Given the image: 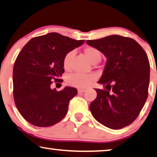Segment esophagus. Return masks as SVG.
Instances as JSON below:
<instances>
[{
	"label": "esophagus",
	"mask_w": 157,
	"mask_h": 157,
	"mask_svg": "<svg viewBox=\"0 0 157 157\" xmlns=\"http://www.w3.org/2000/svg\"><path fill=\"white\" fill-rule=\"evenodd\" d=\"M85 92V90H82V89L78 90V93H83V92Z\"/></svg>",
	"instance_id": "1"
}]
</instances>
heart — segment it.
I'll use <instances>...</instances> for the list:
<instances>
[{
  "mask_svg": "<svg viewBox=\"0 0 157 157\" xmlns=\"http://www.w3.org/2000/svg\"><path fill=\"white\" fill-rule=\"evenodd\" d=\"M84 52L92 63L97 64L101 60V56L100 52L96 48L92 47L86 48ZM75 55V51L71 50L65 55L63 58V67L66 70H69L71 67V63ZM95 79L94 75H84L81 73H73L67 76L66 82L68 85L78 88H85L89 86L92 82Z\"/></svg>",
  "mask_w": 157,
  "mask_h": 157,
  "instance_id": "heart-1",
  "label": "heart"
}]
</instances>
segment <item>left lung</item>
<instances>
[{
	"mask_svg": "<svg viewBox=\"0 0 157 157\" xmlns=\"http://www.w3.org/2000/svg\"><path fill=\"white\" fill-rule=\"evenodd\" d=\"M87 44L100 50L107 63L90 105L92 116L112 129H120L136 120L148 97L150 65L144 50L134 39L112 35Z\"/></svg>",
	"mask_w": 157,
	"mask_h": 157,
	"instance_id": "1",
	"label": "left lung"
}]
</instances>
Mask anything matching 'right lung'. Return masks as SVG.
<instances>
[{
  "mask_svg": "<svg viewBox=\"0 0 157 157\" xmlns=\"http://www.w3.org/2000/svg\"><path fill=\"white\" fill-rule=\"evenodd\" d=\"M57 33L35 37L24 46L15 59L13 71V98L22 117L33 125L50 127L63 120L76 88L57 92L51 84L63 82V58L82 44Z\"/></svg>",
  "mask_w": 157,
  "mask_h": 157,
  "instance_id": "obj_1",
  "label": "right lung"
}]
</instances>
